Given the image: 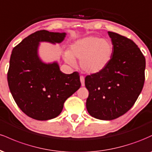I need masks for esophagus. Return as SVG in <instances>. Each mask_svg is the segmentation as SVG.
Listing matches in <instances>:
<instances>
[{
  "instance_id": "34e87169",
  "label": "esophagus",
  "mask_w": 152,
  "mask_h": 152,
  "mask_svg": "<svg viewBox=\"0 0 152 152\" xmlns=\"http://www.w3.org/2000/svg\"><path fill=\"white\" fill-rule=\"evenodd\" d=\"M80 81H81V86H85V79H84V77H83V76H80Z\"/></svg>"
}]
</instances>
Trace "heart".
<instances>
[{
    "instance_id": "heart-1",
    "label": "heart",
    "mask_w": 152,
    "mask_h": 152,
    "mask_svg": "<svg viewBox=\"0 0 152 152\" xmlns=\"http://www.w3.org/2000/svg\"><path fill=\"white\" fill-rule=\"evenodd\" d=\"M114 52V44L109 39L90 36L73 43L70 51L64 52L63 56L71 65L75 64V58L81 60L82 71L92 75L106 69L113 58Z\"/></svg>"
}]
</instances>
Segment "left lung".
<instances>
[{"mask_svg": "<svg viewBox=\"0 0 152 152\" xmlns=\"http://www.w3.org/2000/svg\"><path fill=\"white\" fill-rule=\"evenodd\" d=\"M114 46L113 58L104 70L85 78L88 90L86 109L93 117L112 120L133 106L144 86L146 61L133 41L108 32Z\"/></svg>", "mask_w": 152, "mask_h": 152, "instance_id": "obj_1", "label": "left lung"}]
</instances>
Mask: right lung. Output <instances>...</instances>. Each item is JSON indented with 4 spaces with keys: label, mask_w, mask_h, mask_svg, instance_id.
<instances>
[{
    "label": "right lung",
    "mask_w": 152,
    "mask_h": 152,
    "mask_svg": "<svg viewBox=\"0 0 152 152\" xmlns=\"http://www.w3.org/2000/svg\"><path fill=\"white\" fill-rule=\"evenodd\" d=\"M66 33L38 31L12 50L8 72L10 91L20 110L39 121L58 116L65 101L81 86L78 72L66 74L57 62H43L38 56L41 42L61 43Z\"/></svg>",
    "instance_id": "add662e5"
}]
</instances>
